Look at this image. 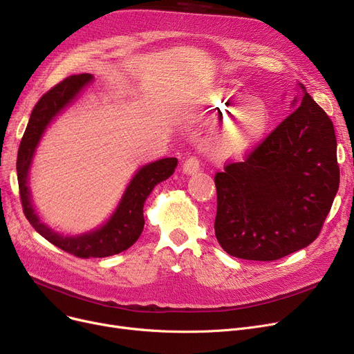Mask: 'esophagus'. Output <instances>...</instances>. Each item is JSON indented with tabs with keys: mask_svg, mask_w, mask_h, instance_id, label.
<instances>
[{
	"mask_svg": "<svg viewBox=\"0 0 354 354\" xmlns=\"http://www.w3.org/2000/svg\"><path fill=\"white\" fill-rule=\"evenodd\" d=\"M199 171H201L199 160H198L196 158H194V156L188 158L187 160H185V162L182 163V172H183L185 175H195V174H198Z\"/></svg>",
	"mask_w": 354,
	"mask_h": 354,
	"instance_id": "34e87169",
	"label": "esophagus"
}]
</instances>
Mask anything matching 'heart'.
<instances>
[{
    "label": "heart",
    "instance_id": "1",
    "mask_svg": "<svg viewBox=\"0 0 354 354\" xmlns=\"http://www.w3.org/2000/svg\"><path fill=\"white\" fill-rule=\"evenodd\" d=\"M203 115L208 119H227L214 138V151L224 156L243 155L267 133L271 115L267 103L235 87L218 86L202 99Z\"/></svg>",
    "mask_w": 354,
    "mask_h": 354
}]
</instances>
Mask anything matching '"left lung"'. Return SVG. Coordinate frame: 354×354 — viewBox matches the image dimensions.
<instances>
[{
	"label": "left lung",
	"instance_id": "1",
	"mask_svg": "<svg viewBox=\"0 0 354 354\" xmlns=\"http://www.w3.org/2000/svg\"><path fill=\"white\" fill-rule=\"evenodd\" d=\"M290 107V116L244 162L215 175V236L232 257L274 261L306 248L339 191L330 118L301 83Z\"/></svg>",
	"mask_w": 354,
	"mask_h": 354
}]
</instances>
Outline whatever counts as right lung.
I'll return each mask as SVG.
<instances>
[{
  "label": "right lung",
  "instance_id": "1",
  "mask_svg": "<svg viewBox=\"0 0 354 354\" xmlns=\"http://www.w3.org/2000/svg\"><path fill=\"white\" fill-rule=\"evenodd\" d=\"M91 82V74H74L53 87L35 104L20 147H18L17 176L23 211L37 232L44 236L48 243L68 254L80 258H103L119 254L136 243L145 227V202L158 183L172 176L178 159L162 158L140 166L127 183L115 211L111 212L107 221L95 230L64 235L44 224L34 208L28 187L32 159L51 122L57 119L63 110L76 100L83 88Z\"/></svg>",
  "mask_w": 354,
  "mask_h": 354
}]
</instances>
